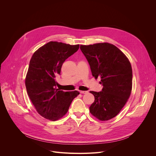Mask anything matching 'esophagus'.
<instances>
[{
    "mask_svg": "<svg viewBox=\"0 0 156 156\" xmlns=\"http://www.w3.org/2000/svg\"><path fill=\"white\" fill-rule=\"evenodd\" d=\"M80 92L81 94H87L88 92H87V91H83V90H80Z\"/></svg>",
    "mask_w": 156,
    "mask_h": 156,
    "instance_id": "esophagus-1",
    "label": "esophagus"
}]
</instances>
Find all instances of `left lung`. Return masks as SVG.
Listing matches in <instances>:
<instances>
[{
  "mask_svg": "<svg viewBox=\"0 0 156 156\" xmlns=\"http://www.w3.org/2000/svg\"><path fill=\"white\" fill-rule=\"evenodd\" d=\"M80 49L90 67L92 76L100 77L103 89L90 91L95 100L90 113L101 121L115 117L129 98L132 87L131 64L122 52L108 43L81 45Z\"/></svg>",
  "mask_w": 156,
  "mask_h": 156,
  "instance_id": "8db88e82",
  "label": "left lung"
}]
</instances>
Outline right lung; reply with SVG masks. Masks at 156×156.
I'll return each mask as SVG.
<instances>
[{"mask_svg": "<svg viewBox=\"0 0 156 156\" xmlns=\"http://www.w3.org/2000/svg\"><path fill=\"white\" fill-rule=\"evenodd\" d=\"M79 44L49 41L37 50L30 61L25 84L27 94L37 112L56 121L68 112L77 90L64 92L56 88V77L61 75L65 61L78 50Z\"/></svg>", "mask_w": 156, "mask_h": 156, "instance_id": "right-lung-1", "label": "right lung"}]
</instances>
